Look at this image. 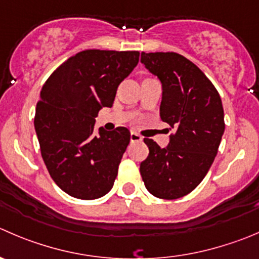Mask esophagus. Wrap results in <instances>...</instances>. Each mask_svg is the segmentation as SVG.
<instances>
[{
	"label": "esophagus",
	"mask_w": 259,
	"mask_h": 259,
	"mask_svg": "<svg viewBox=\"0 0 259 259\" xmlns=\"http://www.w3.org/2000/svg\"><path fill=\"white\" fill-rule=\"evenodd\" d=\"M142 139H143L142 135H139L138 133H134V132L130 133V140H132V142H140Z\"/></svg>",
	"instance_id": "obj_1"
}]
</instances>
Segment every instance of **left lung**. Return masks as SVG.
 Segmentation results:
<instances>
[{
	"instance_id": "8db88e82",
	"label": "left lung",
	"mask_w": 259,
	"mask_h": 259,
	"mask_svg": "<svg viewBox=\"0 0 259 259\" xmlns=\"http://www.w3.org/2000/svg\"><path fill=\"white\" fill-rule=\"evenodd\" d=\"M140 62L162 83L160 119L175 129L165 148L145 138L149 154L140 175L153 196L180 199L200 185L217 157L225 130L222 99L183 55L143 52Z\"/></svg>"
}]
</instances>
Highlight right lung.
Returning a JSON list of instances; mask_svg holds the SVG:
<instances>
[{"mask_svg":"<svg viewBox=\"0 0 259 259\" xmlns=\"http://www.w3.org/2000/svg\"><path fill=\"white\" fill-rule=\"evenodd\" d=\"M139 62V52L90 49L58 67L40 92L34 126L50 177L69 196L95 200L112 188L130 132L100 127L95 117L111 107L119 84Z\"/></svg>","mask_w":259,"mask_h":259,"instance_id":"obj_1","label":"right lung"}]
</instances>
